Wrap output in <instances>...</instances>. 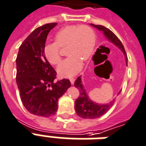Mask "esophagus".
Masks as SVG:
<instances>
[{"instance_id": "34e87169", "label": "esophagus", "mask_w": 146, "mask_h": 146, "mask_svg": "<svg viewBox=\"0 0 146 146\" xmlns=\"http://www.w3.org/2000/svg\"><path fill=\"white\" fill-rule=\"evenodd\" d=\"M70 80L71 84L73 85V84H74V82H75V79H74V78H70Z\"/></svg>"}]
</instances>
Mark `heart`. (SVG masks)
Wrapping results in <instances>:
<instances>
[{
	"mask_svg": "<svg viewBox=\"0 0 146 146\" xmlns=\"http://www.w3.org/2000/svg\"><path fill=\"white\" fill-rule=\"evenodd\" d=\"M96 44V33L87 25H69L60 29L55 34V42L45 44L43 54L52 65H57L61 60L60 47L68 46L66 59L57 68L63 77H71L80 70L82 61L87 60L93 54Z\"/></svg>",
	"mask_w": 146,
	"mask_h": 146,
	"instance_id": "heart-1",
	"label": "heart"
}]
</instances>
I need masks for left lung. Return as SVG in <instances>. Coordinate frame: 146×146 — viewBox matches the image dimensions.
<instances>
[{
	"mask_svg": "<svg viewBox=\"0 0 146 146\" xmlns=\"http://www.w3.org/2000/svg\"><path fill=\"white\" fill-rule=\"evenodd\" d=\"M90 25L98 29L99 31L103 32V34L105 35L106 37L123 52L125 56V61H126V65H127V56L125 53L124 46L122 45V42L119 40V39L115 36L114 33H113L110 29L106 28V27L102 26V25H96L93 24H90ZM74 86L80 91V96L75 101L76 113L80 117L83 119H91L100 118L105 113H107L108 110L113 106L115 100H113V101H111L110 103H107V104H98L91 101L86 93L84 86L82 83L81 76H79L76 79V80L74 83Z\"/></svg>",
	"mask_w": 146,
	"mask_h": 146,
	"instance_id": "left-lung-1",
	"label": "left lung"
}]
</instances>
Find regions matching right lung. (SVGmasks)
<instances>
[{"label": "right lung", "mask_w": 146, "mask_h": 146, "mask_svg": "<svg viewBox=\"0 0 146 146\" xmlns=\"http://www.w3.org/2000/svg\"><path fill=\"white\" fill-rule=\"evenodd\" d=\"M56 24L35 29L22 43L16 59V81L22 103L28 112L43 117L56 113L58 99L71 86L67 79L53 82L56 72L43 54L47 35Z\"/></svg>", "instance_id": "1"}]
</instances>
